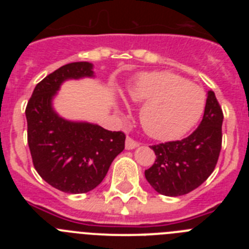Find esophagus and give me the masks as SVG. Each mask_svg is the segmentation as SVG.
<instances>
[{
	"mask_svg": "<svg viewBox=\"0 0 249 249\" xmlns=\"http://www.w3.org/2000/svg\"><path fill=\"white\" fill-rule=\"evenodd\" d=\"M140 146L138 142H136L135 140H132L131 137L126 138V149H135L136 147Z\"/></svg>",
	"mask_w": 249,
	"mask_h": 249,
	"instance_id": "34e87169",
	"label": "esophagus"
}]
</instances>
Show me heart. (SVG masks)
<instances>
[{
  "instance_id": "heart-1",
  "label": "heart",
  "mask_w": 249,
  "mask_h": 249,
  "mask_svg": "<svg viewBox=\"0 0 249 249\" xmlns=\"http://www.w3.org/2000/svg\"><path fill=\"white\" fill-rule=\"evenodd\" d=\"M128 97L143 103L141 124L147 135L160 141L184 136L201 120L206 94L199 86L171 72L142 73L129 86Z\"/></svg>"
}]
</instances>
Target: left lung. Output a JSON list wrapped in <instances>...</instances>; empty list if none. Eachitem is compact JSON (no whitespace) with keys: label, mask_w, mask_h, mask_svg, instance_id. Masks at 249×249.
<instances>
[{"label":"left lung","mask_w":249,"mask_h":249,"mask_svg":"<svg viewBox=\"0 0 249 249\" xmlns=\"http://www.w3.org/2000/svg\"><path fill=\"white\" fill-rule=\"evenodd\" d=\"M223 113L213 91L207 93L198 128L182 141L151 146L156 160L144 171L156 192L178 197L192 192L213 172L222 146Z\"/></svg>","instance_id":"left-lung-1"}]
</instances>
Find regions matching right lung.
Returning <instances> with one entry per match:
<instances>
[{"label":"right lung","instance_id":"obj_1","mask_svg":"<svg viewBox=\"0 0 249 249\" xmlns=\"http://www.w3.org/2000/svg\"><path fill=\"white\" fill-rule=\"evenodd\" d=\"M94 77L93 65L73 62L59 67L35 87L26 107L27 141L38 175L57 190L78 195L103 181L113 160L124 149L126 136L96 123L70 121L53 108L63 82Z\"/></svg>","mask_w":249,"mask_h":249}]
</instances>
